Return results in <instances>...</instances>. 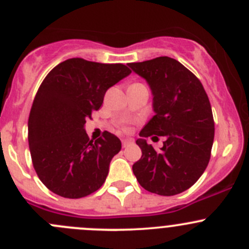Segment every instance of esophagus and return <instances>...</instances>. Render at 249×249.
Masks as SVG:
<instances>
[{
  "instance_id": "34e87169",
  "label": "esophagus",
  "mask_w": 249,
  "mask_h": 249,
  "mask_svg": "<svg viewBox=\"0 0 249 249\" xmlns=\"http://www.w3.org/2000/svg\"><path fill=\"white\" fill-rule=\"evenodd\" d=\"M132 143H134V141H132L131 139H125V140L122 141V144H123V147H124V148H126L127 145L132 144Z\"/></svg>"
}]
</instances>
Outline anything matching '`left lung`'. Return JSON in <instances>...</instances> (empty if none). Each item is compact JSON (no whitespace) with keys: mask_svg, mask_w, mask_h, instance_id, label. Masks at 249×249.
Masks as SVG:
<instances>
[{"mask_svg":"<svg viewBox=\"0 0 249 249\" xmlns=\"http://www.w3.org/2000/svg\"><path fill=\"white\" fill-rule=\"evenodd\" d=\"M127 65L149 84L155 112L136 141L142 157L132 171L148 192L179 194L195 184L210 161L214 139L210 100L197 77L172 57ZM150 136L165 137L160 151L144 140Z\"/></svg>","mask_w":249,"mask_h":249,"instance_id":"left-lung-1","label":"left lung"}]
</instances>
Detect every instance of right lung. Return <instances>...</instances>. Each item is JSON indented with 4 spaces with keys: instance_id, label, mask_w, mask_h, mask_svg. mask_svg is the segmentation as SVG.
<instances>
[{
    "instance_id": "obj_1",
    "label": "right lung",
    "mask_w": 249,
    "mask_h": 249,
    "mask_svg": "<svg viewBox=\"0 0 249 249\" xmlns=\"http://www.w3.org/2000/svg\"><path fill=\"white\" fill-rule=\"evenodd\" d=\"M130 73L123 64L73 57L44 78L30 110L29 147L35 171L50 192L79 199L104 184L122 142L107 131L89 140L84 125L107 90Z\"/></svg>"
}]
</instances>
